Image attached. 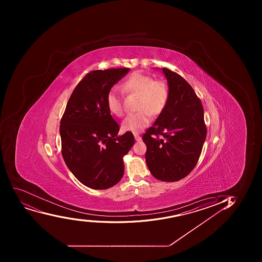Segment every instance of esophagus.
I'll return each instance as SVG.
<instances>
[{
  "instance_id": "34e87169",
  "label": "esophagus",
  "mask_w": 262,
  "mask_h": 262,
  "mask_svg": "<svg viewBox=\"0 0 262 262\" xmlns=\"http://www.w3.org/2000/svg\"><path fill=\"white\" fill-rule=\"evenodd\" d=\"M134 137H135V140L137 142H139V141L142 140V138H141L140 136L138 135V134H134Z\"/></svg>"
}]
</instances>
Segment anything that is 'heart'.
<instances>
[{"label": "heart", "instance_id": "b5f03b06", "mask_svg": "<svg viewBox=\"0 0 262 262\" xmlns=\"http://www.w3.org/2000/svg\"><path fill=\"white\" fill-rule=\"evenodd\" d=\"M121 87L128 95L138 96L136 106L138 111L129 114L122 122V128L125 132L141 133L149 124L151 115L161 114L168 103L170 91L167 83L163 80H156L145 73H133L122 83ZM106 104L111 114L118 117L124 115V104L116 88L109 91Z\"/></svg>", "mask_w": 262, "mask_h": 262}]
</instances>
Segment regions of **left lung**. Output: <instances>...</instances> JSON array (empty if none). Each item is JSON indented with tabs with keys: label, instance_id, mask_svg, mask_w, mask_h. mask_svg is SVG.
I'll list each match as a JSON object with an SVG mask.
<instances>
[{
	"label": "left lung",
	"instance_id": "left-lung-1",
	"mask_svg": "<svg viewBox=\"0 0 262 262\" xmlns=\"http://www.w3.org/2000/svg\"><path fill=\"white\" fill-rule=\"evenodd\" d=\"M170 96L166 108L143 135L145 159L156 179L179 181L194 168L207 136L202 101L181 76L162 68Z\"/></svg>",
	"mask_w": 262,
	"mask_h": 262
}]
</instances>
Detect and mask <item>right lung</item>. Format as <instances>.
<instances>
[{
    "label": "right lung",
    "mask_w": 262,
    "mask_h": 262,
    "mask_svg": "<svg viewBox=\"0 0 262 262\" xmlns=\"http://www.w3.org/2000/svg\"><path fill=\"white\" fill-rule=\"evenodd\" d=\"M129 68L87 73L76 86L60 119L61 154L76 179L94 189H106L124 175L123 157L135 143L130 132L118 137L119 125L106 96Z\"/></svg>",
    "instance_id": "obj_1"
}]
</instances>
